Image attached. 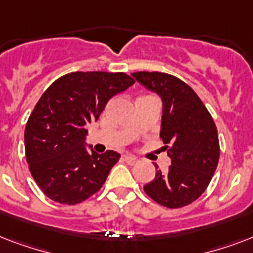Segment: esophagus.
Here are the masks:
<instances>
[{"mask_svg": "<svg viewBox=\"0 0 253 253\" xmlns=\"http://www.w3.org/2000/svg\"><path fill=\"white\" fill-rule=\"evenodd\" d=\"M123 160H125L128 166H135V164L138 163V160H136L134 156H131V155H125V156H123Z\"/></svg>", "mask_w": 253, "mask_h": 253, "instance_id": "34e87169", "label": "esophagus"}]
</instances>
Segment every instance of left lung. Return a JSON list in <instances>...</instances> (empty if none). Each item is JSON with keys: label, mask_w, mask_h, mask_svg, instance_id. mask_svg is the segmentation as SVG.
<instances>
[{"label": "left lung", "mask_w": 253, "mask_h": 253, "mask_svg": "<svg viewBox=\"0 0 253 253\" xmlns=\"http://www.w3.org/2000/svg\"><path fill=\"white\" fill-rule=\"evenodd\" d=\"M132 76L162 97L160 136L172 160L166 173L159 169L144 192L164 208L188 206L208 189L219 162L214 119L196 91L178 77L163 72H135Z\"/></svg>", "instance_id": "8db88e82"}]
</instances>
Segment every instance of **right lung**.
<instances>
[{"label": "right lung", "instance_id": "1", "mask_svg": "<svg viewBox=\"0 0 253 253\" xmlns=\"http://www.w3.org/2000/svg\"><path fill=\"white\" fill-rule=\"evenodd\" d=\"M135 84L123 72H72L42 94L25 128L31 176L45 196L61 205L87 200L105 184L121 155L87 152V123L95 122L113 95Z\"/></svg>", "mask_w": 253, "mask_h": 253}]
</instances>
